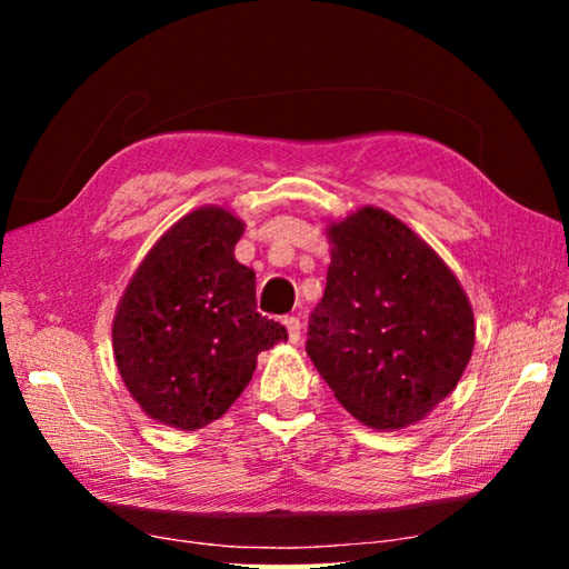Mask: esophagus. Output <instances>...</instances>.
Instances as JSON below:
<instances>
[{
  "mask_svg": "<svg viewBox=\"0 0 569 569\" xmlns=\"http://www.w3.org/2000/svg\"><path fill=\"white\" fill-rule=\"evenodd\" d=\"M283 326H286V331H288V341H291V343L301 341V329H303V326H301V321L296 319V316H286Z\"/></svg>",
  "mask_w": 569,
  "mask_h": 569,
  "instance_id": "34e87169",
  "label": "esophagus"
}]
</instances>
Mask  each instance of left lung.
<instances>
[{"label": "left lung", "mask_w": 569, "mask_h": 569, "mask_svg": "<svg viewBox=\"0 0 569 569\" xmlns=\"http://www.w3.org/2000/svg\"><path fill=\"white\" fill-rule=\"evenodd\" d=\"M331 263L306 351L341 407L403 429L445 401L475 351V311L427 240L363 206L326 226Z\"/></svg>", "instance_id": "8db88e82"}]
</instances>
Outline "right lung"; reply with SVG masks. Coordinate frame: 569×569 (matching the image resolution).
Returning a JSON list of instances; mask_svg holds the SVG:
<instances>
[{
	"label": "right lung",
	"instance_id": "right-lung-1",
	"mask_svg": "<svg viewBox=\"0 0 569 569\" xmlns=\"http://www.w3.org/2000/svg\"><path fill=\"white\" fill-rule=\"evenodd\" d=\"M246 223L203 206L148 250L112 319V353L130 397L152 421L196 431L223 417L258 353L288 341L256 311V273L236 261Z\"/></svg>",
	"mask_w": 569,
	"mask_h": 569
}]
</instances>
